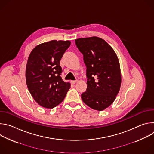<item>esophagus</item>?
Listing matches in <instances>:
<instances>
[{
  "label": "esophagus",
  "mask_w": 154,
  "mask_h": 154,
  "mask_svg": "<svg viewBox=\"0 0 154 154\" xmlns=\"http://www.w3.org/2000/svg\"><path fill=\"white\" fill-rule=\"evenodd\" d=\"M77 80H72V81H71V83L72 84H75L77 83Z\"/></svg>",
  "instance_id": "obj_1"
}]
</instances>
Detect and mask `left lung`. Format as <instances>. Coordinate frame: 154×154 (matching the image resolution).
Masks as SVG:
<instances>
[{
    "label": "left lung",
    "mask_w": 154,
    "mask_h": 154,
    "mask_svg": "<svg viewBox=\"0 0 154 154\" xmlns=\"http://www.w3.org/2000/svg\"><path fill=\"white\" fill-rule=\"evenodd\" d=\"M75 42L86 66L87 88L82 99L96 110H104L113 103L120 90L118 56L105 40L97 36L78 38Z\"/></svg>",
    "instance_id": "1"
}]
</instances>
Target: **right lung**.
I'll return each instance as SVG.
<instances>
[{
  "mask_svg": "<svg viewBox=\"0 0 154 154\" xmlns=\"http://www.w3.org/2000/svg\"><path fill=\"white\" fill-rule=\"evenodd\" d=\"M70 41L52 40L36 46L29 55L26 69L28 89L41 106L52 109L64 99L71 87L60 75V61Z\"/></svg>",
  "mask_w": 154,
  "mask_h": 154,
  "instance_id": "add662e5",
  "label": "right lung"
}]
</instances>
